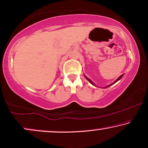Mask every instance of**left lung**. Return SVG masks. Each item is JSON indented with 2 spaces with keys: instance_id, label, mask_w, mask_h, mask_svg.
Masks as SVG:
<instances>
[{
  "instance_id": "left-lung-1",
  "label": "left lung",
  "mask_w": 148,
  "mask_h": 148,
  "mask_svg": "<svg viewBox=\"0 0 148 148\" xmlns=\"http://www.w3.org/2000/svg\"><path fill=\"white\" fill-rule=\"evenodd\" d=\"M123 75H124V74H123ZM123 75H121L120 77H119L118 79H116V80H115V82H113V83H112V84H110V85H108V86H106V87H104V88H108V87H110V86H112V85H113V84H115V83H116V82H118V81H119V80H120V79H121V78H122V77L123 76ZM84 76H85V77H86V78L87 79V80H88V82H90L91 83V84H92L93 85V86H96V85H95V84H94V82H92V81L90 79H89V78H88V77H86V75H84Z\"/></svg>"
}]
</instances>
